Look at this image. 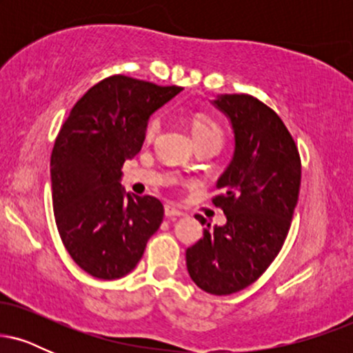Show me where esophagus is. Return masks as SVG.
I'll return each instance as SVG.
<instances>
[{
    "label": "esophagus",
    "mask_w": 353,
    "mask_h": 353,
    "mask_svg": "<svg viewBox=\"0 0 353 353\" xmlns=\"http://www.w3.org/2000/svg\"><path fill=\"white\" fill-rule=\"evenodd\" d=\"M164 214H165V217H181V216H184V212L174 208L172 204H165L164 205Z\"/></svg>",
    "instance_id": "esophagus-1"
}]
</instances>
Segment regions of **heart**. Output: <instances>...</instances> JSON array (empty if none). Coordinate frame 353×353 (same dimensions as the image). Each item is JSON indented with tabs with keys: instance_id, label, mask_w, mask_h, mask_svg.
I'll use <instances>...</instances> for the list:
<instances>
[{
	"instance_id": "heart-1",
	"label": "heart",
	"mask_w": 353,
	"mask_h": 353,
	"mask_svg": "<svg viewBox=\"0 0 353 353\" xmlns=\"http://www.w3.org/2000/svg\"><path fill=\"white\" fill-rule=\"evenodd\" d=\"M161 131V117L157 114L151 116L148 123L144 125V139L152 141ZM190 131L197 145L201 144H212L219 149L224 143V131L219 125V123L212 117L204 114V112H197L190 119Z\"/></svg>"
}]
</instances>
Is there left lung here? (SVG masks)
<instances>
[{"label": "left lung", "mask_w": 353, "mask_h": 353, "mask_svg": "<svg viewBox=\"0 0 353 353\" xmlns=\"http://www.w3.org/2000/svg\"><path fill=\"white\" fill-rule=\"evenodd\" d=\"M214 104L229 117L236 149L219 177L222 228L185 250L190 279L204 292L230 295L254 283L281 252L301 190V156L274 109L250 94L219 96ZM202 225L205 219L196 216Z\"/></svg>", "instance_id": "obj_1"}]
</instances>
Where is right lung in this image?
Returning a JSON list of instances; mask_svg holds the SVG:
<instances>
[{"instance_id":"1","label":"right lung","mask_w":353,"mask_h":353,"mask_svg":"<svg viewBox=\"0 0 353 353\" xmlns=\"http://www.w3.org/2000/svg\"><path fill=\"white\" fill-rule=\"evenodd\" d=\"M179 86L116 74L99 81L61 125L51 152L52 209L72 261L92 277H124L159 229L164 208L121 188V168L141 151L144 125Z\"/></svg>"}]
</instances>
